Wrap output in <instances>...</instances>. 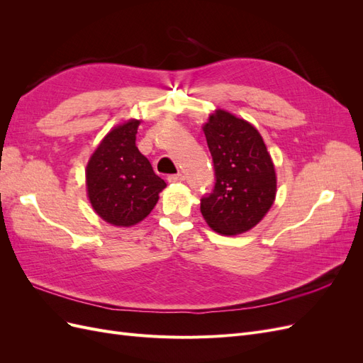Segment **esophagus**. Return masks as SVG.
Here are the masks:
<instances>
[{"mask_svg": "<svg viewBox=\"0 0 363 363\" xmlns=\"http://www.w3.org/2000/svg\"><path fill=\"white\" fill-rule=\"evenodd\" d=\"M168 180H169L171 183H180V182H183V180H184V175H183V174H180V172H177V174H171L169 177H168Z\"/></svg>", "mask_w": 363, "mask_h": 363, "instance_id": "obj_1", "label": "esophagus"}]
</instances>
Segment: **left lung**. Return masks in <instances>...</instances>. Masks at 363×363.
Masks as SVG:
<instances>
[{"label": "left lung", "mask_w": 363, "mask_h": 363, "mask_svg": "<svg viewBox=\"0 0 363 363\" xmlns=\"http://www.w3.org/2000/svg\"><path fill=\"white\" fill-rule=\"evenodd\" d=\"M212 155L215 184L200 211L215 232H248L267 215L276 199V171L259 131L245 119L218 111L204 125Z\"/></svg>", "instance_id": "obj_1"}]
</instances>
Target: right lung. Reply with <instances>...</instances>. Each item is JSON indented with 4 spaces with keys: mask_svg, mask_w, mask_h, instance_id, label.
<instances>
[{
    "mask_svg": "<svg viewBox=\"0 0 363 363\" xmlns=\"http://www.w3.org/2000/svg\"><path fill=\"white\" fill-rule=\"evenodd\" d=\"M139 124L140 121L131 119L108 131L86 168L94 211L119 227L135 225L148 216L167 188L136 147Z\"/></svg>",
    "mask_w": 363,
    "mask_h": 363,
    "instance_id": "1",
    "label": "right lung"
}]
</instances>
